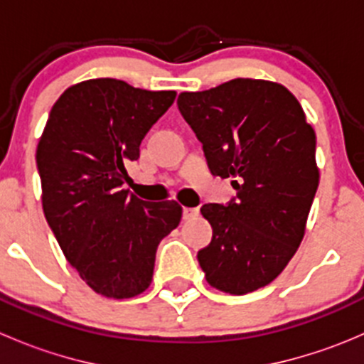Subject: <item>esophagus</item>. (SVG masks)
<instances>
[{
	"label": "esophagus",
	"mask_w": 364,
	"mask_h": 364,
	"mask_svg": "<svg viewBox=\"0 0 364 364\" xmlns=\"http://www.w3.org/2000/svg\"><path fill=\"white\" fill-rule=\"evenodd\" d=\"M199 215V209L197 208H183V218L185 220H190L193 218V216Z\"/></svg>",
	"instance_id": "esophagus-1"
}]
</instances>
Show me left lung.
I'll use <instances>...</instances> for the list:
<instances>
[{
    "label": "left lung",
    "instance_id": "obj_1",
    "mask_svg": "<svg viewBox=\"0 0 364 364\" xmlns=\"http://www.w3.org/2000/svg\"><path fill=\"white\" fill-rule=\"evenodd\" d=\"M213 176L237 196L204 204L213 240L197 253L205 280L229 294L271 284L294 257L318 186L315 132L282 84L232 79L178 97Z\"/></svg>",
    "mask_w": 364,
    "mask_h": 364
}]
</instances>
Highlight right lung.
<instances>
[{
    "instance_id": "obj_1",
    "label": "right lung",
    "mask_w": 364,
    "mask_h": 364,
    "mask_svg": "<svg viewBox=\"0 0 364 364\" xmlns=\"http://www.w3.org/2000/svg\"><path fill=\"white\" fill-rule=\"evenodd\" d=\"M174 98L117 79L84 80L58 98L36 148L47 223L80 278L105 297L144 292L160 241L181 222L176 200L149 204L123 190L128 161Z\"/></svg>"
}]
</instances>
